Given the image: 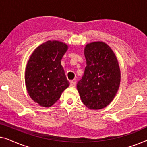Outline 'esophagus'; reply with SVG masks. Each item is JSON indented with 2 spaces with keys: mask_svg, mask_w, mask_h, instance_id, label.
<instances>
[{
  "mask_svg": "<svg viewBox=\"0 0 147 147\" xmlns=\"http://www.w3.org/2000/svg\"><path fill=\"white\" fill-rule=\"evenodd\" d=\"M76 86V82L75 80H71V81H70V86L71 87H75Z\"/></svg>",
  "mask_w": 147,
  "mask_h": 147,
  "instance_id": "34e87169",
  "label": "esophagus"
}]
</instances>
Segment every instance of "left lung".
I'll return each mask as SVG.
<instances>
[{
    "label": "left lung",
    "mask_w": 147,
    "mask_h": 147,
    "mask_svg": "<svg viewBox=\"0 0 147 147\" xmlns=\"http://www.w3.org/2000/svg\"><path fill=\"white\" fill-rule=\"evenodd\" d=\"M86 67L77 88L82 101L92 110L102 109L114 99L120 86V71L115 54L103 42L88 44Z\"/></svg>",
    "instance_id": "8db88e82"
}]
</instances>
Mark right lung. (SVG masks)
<instances>
[{
    "instance_id": "1",
    "label": "right lung",
    "mask_w": 147,
    "mask_h": 147,
    "mask_svg": "<svg viewBox=\"0 0 147 147\" xmlns=\"http://www.w3.org/2000/svg\"><path fill=\"white\" fill-rule=\"evenodd\" d=\"M67 49L66 44L48 41L32 53L25 70V84L32 100L43 107H50L69 86L61 65Z\"/></svg>"
}]
</instances>
